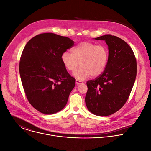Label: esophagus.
I'll use <instances>...</instances> for the list:
<instances>
[{"label":"esophagus","instance_id":"obj_1","mask_svg":"<svg viewBox=\"0 0 151 151\" xmlns=\"http://www.w3.org/2000/svg\"><path fill=\"white\" fill-rule=\"evenodd\" d=\"M76 83L77 84H82V83H83V81H80V80H76Z\"/></svg>","mask_w":151,"mask_h":151}]
</instances>
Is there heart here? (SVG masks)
<instances>
[{"instance_id":"obj_1","label":"heart","mask_w":151,"mask_h":151,"mask_svg":"<svg viewBox=\"0 0 151 151\" xmlns=\"http://www.w3.org/2000/svg\"><path fill=\"white\" fill-rule=\"evenodd\" d=\"M109 59L108 49L105 45H96L84 42L71 50V53L64 52L61 56V62L67 70L74 71L73 75L79 80H84L92 76L97 77L105 71Z\"/></svg>"}]
</instances>
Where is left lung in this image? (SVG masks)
I'll return each instance as SVG.
<instances>
[{
  "label": "left lung",
  "mask_w": 151,
  "mask_h": 151,
  "mask_svg": "<svg viewBox=\"0 0 151 151\" xmlns=\"http://www.w3.org/2000/svg\"><path fill=\"white\" fill-rule=\"evenodd\" d=\"M95 39L105 41L109 59L104 73L87 81L85 102L90 112L105 116L118 111L127 101L136 80L137 63L133 50L122 39L105 35Z\"/></svg>",
  "instance_id": "1"
}]
</instances>
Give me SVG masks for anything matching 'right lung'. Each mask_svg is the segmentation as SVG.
Wrapping results in <instances>:
<instances>
[{
	"instance_id": "right-lung-1",
	"label": "right lung",
	"mask_w": 151,
	"mask_h": 151,
	"mask_svg": "<svg viewBox=\"0 0 151 151\" xmlns=\"http://www.w3.org/2000/svg\"><path fill=\"white\" fill-rule=\"evenodd\" d=\"M74 45L70 38L54 33L38 35L22 51L19 74L29 104L45 114L61 111L76 84L63 65L61 56Z\"/></svg>"
}]
</instances>
